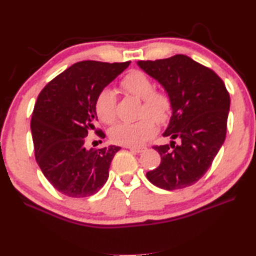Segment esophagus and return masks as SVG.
<instances>
[{"instance_id": "obj_1", "label": "esophagus", "mask_w": 256, "mask_h": 256, "mask_svg": "<svg viewBox=\"0 0 256 256\" xmlns=\"http://www.w3.org/2000/svg\"><path fill=\"white\" fill-rule=\"evenodd\" d=\"M125 148H130V150L131 151H134V152H136V153H142V152H144L146 150V148H143V146H125Z\"/></svg>"}]
</instances>
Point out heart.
Wrapping results in <instances>:
<instances>
[{"instance_id":"b5f03b06","label":"heart","mask_w":256,"mask_h":256,"mask_svg":"<svg viewBox=\"0 0 256 256\" xmlns=\"http://www.w3.org/2000/svg\"><path fill=\"white\" fill-rule=\"evenodd\" d=\"M120 86L130 95L143 100L141 120L134 123H120L110 131L114 143L138 146L146 142L156 132V124L166 123L172 112V100L164 90H154V84L141 70H131L120 82ZM95 110L102 122L112 124L116 118V96L113 90L105 88L97 95ZM151 116L152 119L146 116Z\"/></svg>"}]
</instances>
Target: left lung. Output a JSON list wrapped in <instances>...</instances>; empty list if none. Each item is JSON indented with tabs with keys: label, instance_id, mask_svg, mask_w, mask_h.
<instances>
[{
	"label": "left lung",
	"instance_id": "8db88e82",
	"mask_svg": "<svg viewBox=\"0 0 256 256\" xmlns=\"http://www.w3.org/2000/svg\"><path fill=\"white\" fill-rule=\"evenodd\" d=\"M138 64L172 100V116L164 136L179 140V144L171 141L153 146L160 153L161 162L146 172V178L166 190L189 187L207 172L225 141L228 92L215 72L188 56L141 60Z\"/></svg>",
	"mask_w": 256,
	"mask_h": 256
}]
</instances>
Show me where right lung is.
<instances>
[{"instance_id":"1","label":"right lung","mask_w":256,"mask_h":256,"mask_svg":"<svg viewBox=\"0 0 256 256\" xmlns=\"http://www.w3.org/2000/svg\"><path fill=\"white\" fill-rule=\"evenodd\" d=\"M131 62L74 64L49 82L38 96L31 118L34 156L56 190L72 198L90 197L108 179V169L120 146L86 148V136L95 131V102L100 90Z\"/></svg>"}]
</instances>
